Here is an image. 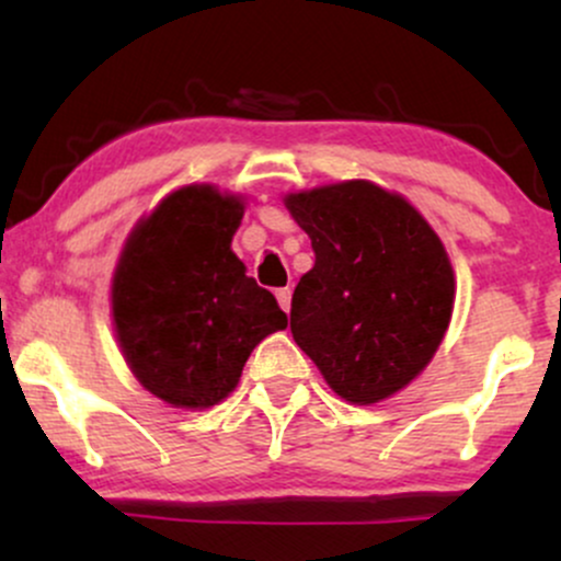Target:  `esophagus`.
<instances>
[{
    "instance_id": "obj_1",
    "label": "esophagus",
    "mask_w": 561,
    "mask_h": 561,
    "mask_svg": "<svg viewBox=\"0 0 561 561\" xmlns=\"http://www.w3.org/2000/svg\"><path fill=\"white\" fill-rule=\"evenodd\" d=\"M276 300H279L282 311L289 313V300H293V289H289V287H279V289H276Z\"/></svg>"
}]
</instances>
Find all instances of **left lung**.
Here are the masks:
<instances>
[{"instance_id": "8db88e82", "label": "left lung", "mask_w": 561, "mask_h": 561, "mask_svg": "<svg viewBox=\"0 0 561 561\" xmlns=\"http://www.w3.org/2000/svg\"><path fill=\"white\" fill-rule=\"evenodd\" d=\"M317 261L293 293L289 330L327 385L369 405L435 356L454 311V268L440 237L401 195L340 182L285 197Z\"/></svg>"}]
</instances>
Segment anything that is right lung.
Masks as SVG:
<instances>
[{
  "label": "right lung",
  "mask_w": 561,
  "mask_h": 561,
  "mask_svg": "<svg viewBox=\"0 0 561 561\" xmlns=\"http://www.w3.org/2000/svg\"><path fill=\"white\" fill-rule=\"evenodd\" d=\"M242 214L237 195L182 186L134 227L115 266L113 321L126 364L176 409L224 401L253 347L287 327L274 295L231 253Z\"/></svg>",
  "instance_id": "obj_1"
}]
</instances>
